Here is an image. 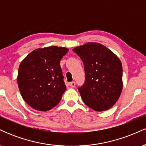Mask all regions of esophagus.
I'll list each match as a JSON object with an SVG mask.
<instances>
[{
  "mask_svg": "<svg viewBox=\"0 0 146 146\" xmlns=\"http://www.w3.org/2000/svg\"><path fill=\"white\" fill-rule=\"evenodd\" d=\"M69 85L72 87V88H73V87H75V83L74 82H71L69 83Z\"/></svg>",
  "mask_w": 146,
  "mask_h": 146,
  "instance_id": "1",
  "label": "esophagus"
}]
</instances>
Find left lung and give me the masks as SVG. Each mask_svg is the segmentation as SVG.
Instances as JSON below:
<instances>
[{"mask_svg": "<svg viewBox=\"0 0 146 146\" xmlns=\"http://www.w3.org/2000/svg\"><path fill=\"white\" fill-rule=\"evenodd\" d=\"M73 51L84 66L85 82L78 88L83 102L95 111L108 110L119 98L123 88L120 60L98 42H88Z\"/></svg>", "mask_w": 146, "mask_h": 146, "instance_id": "left-lung-1", "label": "left lung"}]
</instances>
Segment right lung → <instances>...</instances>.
Wrapping results in <instances>:
<instances>
[{
    "mask_svg": "<svg viewBox=\"0 0 146 146\" xmlns=\"http://www.w3.org/2000/svg\"><path fill=\"white\" fill-rule=\"evenodd\" d=\"M68 51L57 46L37 48L21 62L18 88L23 100L33 109L47 111L61 100L66 87L60 60Z\"/></svg>",
    "mask_w": 146,
    "mask_h": 146,
    "instance_id": "1",
    "label": "right lung"
}]
</instances>
